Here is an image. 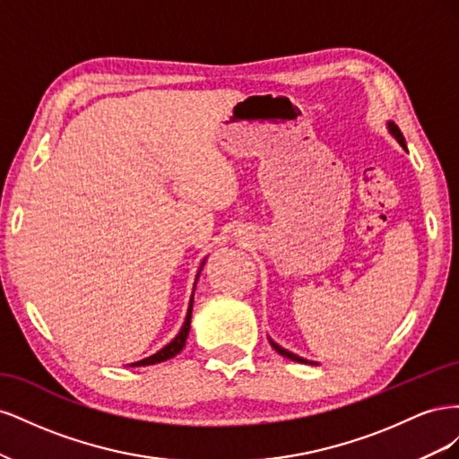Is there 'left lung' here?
Instances as JSON below:
<instances>
[{"mask_svg":"<svg viewBox=\"0 0 459 459\" xmlns=\"http://www.w3.org/2000/svg\"><path fill=\"white\" fill-rule=\"evenodd\" d=\"M388 130H391V134L396 137L398 143L406 149V143H404V135H402V132H400V128L396 126V124L388 122ZM270 342H272L273 349H275L277 352H280L281 356H285V358H289V359H295V362H300V364H307V359H304V358H300V356H297V354H290V352H287L285 349H281V346H280V344H275L273 341H270Z\"/></svg>","mask_w":459,"mask_h":459,"instance_id":"8db88e82","label":"left lung"}]
</instances>
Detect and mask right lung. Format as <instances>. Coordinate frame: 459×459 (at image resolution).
I'll list each match as a JSON object with an SVG mask.
<instances>
[{
    "instance_id": "right-lung-1",
    "label": "right lung",
    "mask_w": 459,
    "mask_h": 459,
    "mask_svg": "<svg viewBox=\"0 0 459 459\" xmlns=\"http://www.w3.org/2000/svg\"><path fill=\"white\" fill-rule=\"evenodd\" d=\"M204 264V262H203ZM201 264V268H203ZM201 272V270H199ZM199 277V273H197ZM191 310H193V295H191V300H189V308H187V316H186V322L182 325V329H179V333L176 335V339H172L169 344L164 346V349H160L157 354H152L145 359H140V362H134L132 368H137V366H152V364H159V362H164V359L169 358H174L179 351L184 349L186 346V341H187V333H189V325H191Z\"/></svg>"
}]
</instances>
